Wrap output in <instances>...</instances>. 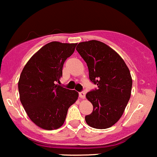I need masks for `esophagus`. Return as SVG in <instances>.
Masks as SVG:
<instances>
[{"instance_id":"1","label":"esophagus","mask_w":157,"mask_h":157,"mask_svg":"<svg viewBox=\"0 0 157 157\" xmlns=\"http://www.w3.org/2000/svg\"><path fill=\"white\" fill-rule=\"evenodd\" d=\"M79 96H80V97L81 98V99H85L86 93H85V92L82 91V92H80V93H79Z\"/></svg>"}]
</instances>
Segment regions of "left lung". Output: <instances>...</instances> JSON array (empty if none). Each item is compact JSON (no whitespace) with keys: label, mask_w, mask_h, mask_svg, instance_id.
Masks as SVG:
<instances>
[{"label":"left lung","mask_w":157,"mask_h":157,"mask_svg":"<svg viewBox=\"0 0 157 157\" xmlns=\"http://www.w3.org/2000/svg\"><path fill=\"white\" fill-rule=\"evenodd\" d=\"M76 49L87 64L90 80L98 86L86 95L93 105V112L85 116L86 122L97 129L112 127L123 115L131 97L129 69L116 52L99 41L80 42Z\"/></svg>","instance_id":"8db88e82"}]
</instances>
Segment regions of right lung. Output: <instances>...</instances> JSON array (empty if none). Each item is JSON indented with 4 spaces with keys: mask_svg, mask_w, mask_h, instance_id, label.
Here are the masks:
<instances>
[{
    "mask_svg": "<svg viewBox=\"0 0 157 157\" xmlns=\"http://www.w3.org/2000/svg\"><path fill=\"white\" fill-rule=\"evenodd\" d=\"M77 43L52 42L33 55L20 74L18 90L28 116L39 128L54 130L63 125L67 110L78 93L56 84L62 77L64 61Z\"/></svg>",
    "mask_w": 157,
    "mask_h": 157,
    "instance_id": "1",
    "label": "right lung"
}]
</instances>
